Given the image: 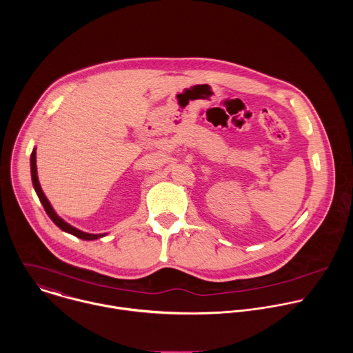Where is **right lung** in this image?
I'll list each match as a JSON object with an SVG mask.
<instances>
[{"mask_svg": "<svg viewBox=\"0 0 353 353\" xmlns=\"http://www.w3.org/2000/svg\"><path fill=\"white\" fill-rule=\"evenodd\" d=\"M30 174H32V183H33V187H34V191L40 199V203L46 211V214L50 216V219H52L63 232H67L70 234H74L75 237L78 239H82V240H96V239H100V237H105L108 233H86V232H82L74 226H71L70 223H67L63 218H60L57 215V212L53 210L52 204H50V201L47 199V196L44 195L41 187H40V183H39V177H37V166H36V148H33L32 150V155H30Z\"/></svg>", "mask_w": 353, "mask_h": 353, "instance_id": "1", "label": "right lung"}]
</instances>
